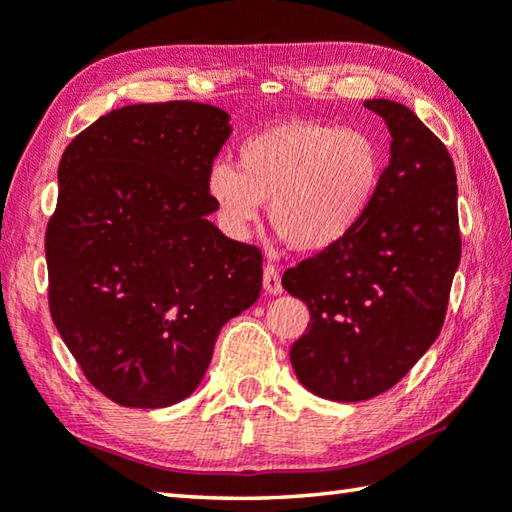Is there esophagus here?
<instances>
[{"label": "esophagus", "instance_id": "34e87169", "mask_svg": "<svg viewBox=\"0 0 512 512\" xmlns=\"http://www.w3.org/2000/svg\"><path fill=\"white\" fill-rule=\"evenodd\" d=\"M264 291L268 295H280L284 288H282V277L277 273L275 266H266L264 268Z\"/></svg>", "mask_w": 512, "mask_h": 512}]
</instances>
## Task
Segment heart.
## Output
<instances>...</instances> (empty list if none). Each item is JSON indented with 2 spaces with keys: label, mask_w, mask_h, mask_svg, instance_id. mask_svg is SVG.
I'll list each match as a JSON object with an SVG mask.
<instances>
[{
  "label": "heart",
  "mask_w": 512,
  "mask_h": 512,
  "mask_svg": "<svg viewBox=\"0 0 512 512\" xmlns=\"http://www.w3.org/2000/svg\"><path fill=\"white\" fill-rule=\"evenodd\" d=\"M237 165L215 161L206 192L230 237L250 235L268 201L273 228L304 253L353 235L374 208L385 159L362 129L280 120L239 145Z\"/></svg>",
  "instance_id": "1"
}]
</instances>
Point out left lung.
Wrapping results in <instances>:
<instances>
[{
	"label": "left lung",
	"instance_id": "1",
	"mask_svg": "<svg viewBox=\"0 0 512 512\" xmlns=\"http://www.w3.org/2000/svg\"><path fill=\"white\" fill-rule=\"evenodd\" d=\"M365 107L392 136L374 208L342 244L282 277L311 311L291 347L295 376L338 403L387 392L432 347L461 259L457 174L445 145L401 102Z\"/></svg>",
	"mask_w": 512,
	"mask_h": 512
}]
</instances>
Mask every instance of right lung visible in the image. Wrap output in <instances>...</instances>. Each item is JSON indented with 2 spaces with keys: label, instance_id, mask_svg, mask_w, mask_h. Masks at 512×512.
I'll return each mask as SVG.
<instances>
[{
  "label": "right lung",
  "instance_id": "add662e5",
  "mask_svg": "<svg viewBox=\"0 0 512 512\" xmlns=\"http://www.w3.org/2000/svg\"><path fill=\"white\" fill-rule=\"evenodd\" d=\"M230 134L219 107L141 102L100 116L62 154L46 228L51 318L118 405L188 398L221 327L262 291V253L208 219L206 174Z\"/></svg>",
  "mask_w": 512,
  "mask_h": 512
}]
</instances>
